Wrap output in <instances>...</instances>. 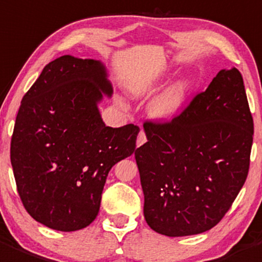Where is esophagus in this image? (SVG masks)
Wrapping results in <instances>:
<instances>
[{"mask_svg":"<svg viewBox=\"0 0 262 262\" xmlns=\"http://www.w3.org/2000/svg\"><path fill=\"white\" fill-rule=\"evenodd\" d=\"M146 141H147L146 134H144L143 130H141V132H139L138 137H137V147H141L142 144L146 143Z\"/></svg>","mask_w":262,"mask_h":262,"instance_id":"34e87169","label":"esophagus"}]
</instances>
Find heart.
I'll return each mask as SVG.
<instances>
[{"instance_id": "obj_1", "label": "heart", "mask_w": 262, "mask_h": 262, "mask_svg": "<svg viewBox=\"0 0 262 262\" xmlns=\"http://www.w3.org/2000/svg\"><path fill=\"white\" fill-rule=\"evenodd\" d=\"M193 82L189 78H183L170 84L149 103V115L159 121H169L177 116L180 108L192 92ZM156 90L154 80H139L130 85V95L136 98H146Z\"/></svg>"}]
</instances>
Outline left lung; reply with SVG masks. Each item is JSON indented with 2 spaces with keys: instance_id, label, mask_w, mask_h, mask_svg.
Returning <instances> with one entry per match:
<instances>
[{
  "instance_id": "8db88e82",
  "label": "left lung",
  "mask_w": 262,
  "mask_h": 262,
  "mask_svg": "<svg viewBox=\"0 0 262 262\" xmlns=\"http://www.w3.org/2000/svg\"><path fill=\"white\" fill-rule=\"evenodd\" d=\"M136 149L151 229L167 237L200 234L217 224L246 182L253 120L238 69L220 70L171 123L143 125Z\"/></svg>"
}]
</instances>
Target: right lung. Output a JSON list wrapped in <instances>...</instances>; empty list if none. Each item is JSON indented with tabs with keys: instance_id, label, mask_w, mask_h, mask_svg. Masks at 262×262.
Wrapping results in <instances>:
<instances>
[{
	"instance_id": "add662e5",
	"label": "right lung",
	"mask_w": 262,
	"mask_h": 262,
	"mask_svg": "<svg viewBox=\"0 0 262 262\" xmlns=\"http://www.w3.org/2000/svg\"><path fill=\"white\" fill-rule=\"evenodd\" d=\"M105 63L65 55L46 65L23 97L11 165L30 216L60 232L88 227L108 171L136 149L139 128L106 126L98 105L113 96Z\"/></svg>"
}]
</instances>
